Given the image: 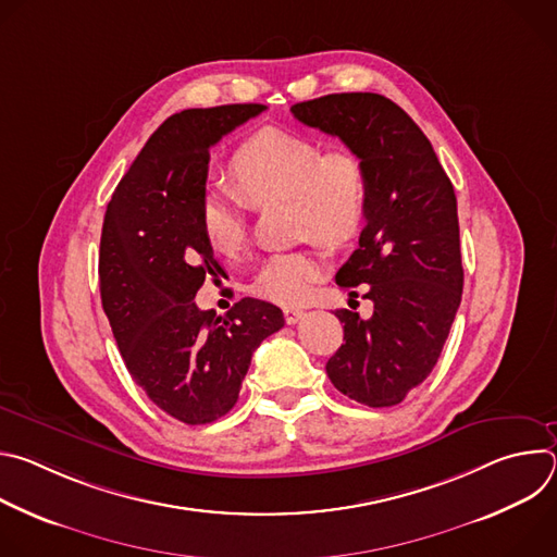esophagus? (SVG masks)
<instances>
[{
	"instance_id": "1",
	"label": "esophagus",
	"mask_w": 557,
	"mask_h": 557,
	"mask_svg": "<svg viewBox=\"0 0 557 557\" xmlns=\"http://www.w3.org/2000/svg\"><path fill=\"white\" fill-rule=\"evenodd\" d=\"M304 314H306V312H304L301 308H295V306H286V308H284V320H286V324H290V326L297 324Z\"/></svg>"
}]
</instances>
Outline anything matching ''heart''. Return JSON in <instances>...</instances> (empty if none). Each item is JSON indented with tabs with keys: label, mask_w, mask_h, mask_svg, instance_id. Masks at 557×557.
<instances>
[{
	"label": "heart",
	"mask_w": 557,
	"mask_h": 557,
	"mask_svg": "<svg viewBox=\"0 0 557 557\" xmlns=\"http://www.w3.org/2000/svg\"><path fill=\"white\" fill-rule=\"evenodd\" d=\"M233 191L207 189L198 220L207 245L235 258L247 245L249 207L288 200L297 237H312L331 249L350 245L368 213V170L350 149H329L301 134L264 127L237 147L228 161ZM326 271L314 247L271 256L253 282L262 299L295 306Z\"/></svg>",
	"instance_id": "heart-1"
}]
</instances>
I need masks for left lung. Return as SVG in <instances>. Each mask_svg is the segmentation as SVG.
Wrapping results in <instances>:
<instances>
[{
	"mask_svg": "<svg viewBox=\"0 0 557 557\" xmlns=\"http://www.w3.org/2000/svg\"><path fill=\"white\" fill-rule=\"evenodd\" d=\"M293 116L344 140L368 170V213L359 247L335 280L370 320L337 310L344 344L326 372L348 399L401 404L436 366L462 297L458 211L451 181L421 127L389 99L342 92L295 103Z\"/></svg>",
	"mask_w": 557,
	"mask_h": 557,
	"instance_id": "left-lung-1",
	"label": "left lung"
}]
</instances>
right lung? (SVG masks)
Returning <instances> with one entry per match:
<instances>
[{
    "label": "right lung",
    "mask_w": 557,
    "mask_h": 557,
    "mask_svg": "<svg viewBox=\"0 0 557 557\" xmlns=\"http://www.w3.org/2000/svg\"><path fill=\"white\" fill-rule=\"evenodd\" d=\"M260 103L183 110L158 127L103 220L101 301L132 379L170 417L202 425L237 401L253 350L284 326L277 306L245 297L224 317L194 301L220 271L200 231L209 147L264 112Z\"/></svg>",
    "instance_id": "add662e5"
}]
</instances>
